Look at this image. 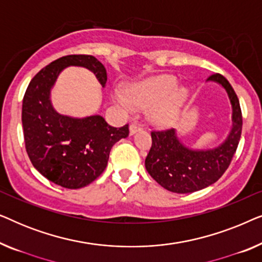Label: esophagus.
<instances>
[{"instance_id": "1", "label": "esophagus", "mask_w": 262, "mask_h": 262, "mask_svg": "<svg viewBox=\"0 0 262 262\" xmlns=\"http://www.w3.org/2000/svg\"><path fill=\"white\" fill-rule=\"evenodd\" d=\"M128 130H130V136H134L136 132L141 130V126H139L138 124H131L130 127H128Z\"/></svg>"}]
</instances>
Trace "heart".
Instances as JSON below:
<instances>
[{"label":"heart","mask_w":262,"mask_h":262,"mask_svg":"<svg viewBox=\"0 0 262 262\" xmlns=\"http://www.w3.org/2000/svg\"><path fill=\"white\" fill-rule=\"evenodd\" d=\"M189 98V89L178 85L174 75H157L135 82L123 91H113L112 100L125 114H132L139 108H150L149 117L155 124L169 125L177 119Z\"/></svg>","instance_id":"heart-1"}]
</instances>
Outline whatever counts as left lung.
I'll use <instances>...</instances> for the list:
<instances>
[{
  "label": "left lung",
  "mask_w": 262,
  "mask_h": 262,
  "mask_svg": "<svg viewBox=\"0 0 262 262\" xmlns=\"http://www.w3.org/2000/svg\"><path fill=\"white\" fill-rule=\"evenodd\" d=\"M207 82L220 84L231 105V127L221 144L194 149L186 145L175 128L151 132L152 145L145 168L157 184L174 193H192L209 187L228 169L242 132V114L237 95L224 76L214 74Z\"/></svg>",
  "instance_id": "8db88e82"
}]
</instances>
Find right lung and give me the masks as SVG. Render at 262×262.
Instances as JSON below:
<instances>
[{
	"instance_id": "1",
	"label": "right lung",
	"mask_w": 262,
	"mask_h": 262,
	"mask_svg": "<svg viewBox=\"0 0 262 262\" xmlns=\"http://www.w3.org/2000/svg\"><path fill=\"white\" fill-rule=\"evenodd\" d=\"M69 67L92 71L105 85V67L94 56L69 55L53 60L28 84L23 101L24 138L35 169L64 188L84 187L100 177L112 146L128 136V126L112 127L101 116L75 118L53 108L51 91L60 73Z\"/></svg>"
}]
</instances>
